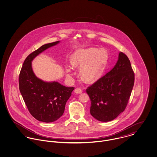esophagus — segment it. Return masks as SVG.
Wrapping results in <instances>:
<instances>
[{
	"label": "esophagus",
	"mask_w": 157,
	"mask_h": 157,
	"mask_svg": "<svg viewBox=\"0 0 157 157\" xmlns=\"http://www.w3.org/2000/svg\"><path fill=\"white\" fill-rule=\"evenodd\" d=\"M74 92L76 94H80L82 93V89L81 88H79V87H77L76 88L75 90H74Z\"/></svg>",
	"instance_id": "1"
}]
</instances>
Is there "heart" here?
Instances as JSON below:
<instances>
[{
	"instance_id": "obj_1",
	"label": "heart",
	"mask_w": 157,
	"mask_h": 157,
	"mask_svg": "<svg viewBox=\"0 0 157 157\" xmlns=\"http://www.w3.org/2000/svg\"><path fill=\"white\" fill-rule=\"evenodd\" d=\"M108 53L104 49L96 48L80 49L71 57V64L81 66L80 74L84 80L92 82L98 80L103 73L108 61ZM67 75L71 77L72 70L70 66L65 69Z\"/></svg>"
}]
</instances>
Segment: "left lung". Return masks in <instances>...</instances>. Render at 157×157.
I'll return each mask as SVG.
<instances>
[{
    "label": "left lung",
    "mask_w": 157,
    "mask_h": 157,
    "mask_svg": "<svg viewBox=\"0 0 157 157\" xmlns=\"http://www.w3.org/2000/svg\"><path fill=\"white\" fill-rule=\"evenodd\" d=\"M134 82L130 60L121 52L114 68L86 89L91 102L90 114L103 122L115 119L124 111Z\"/></svg>",
    "instance_id": "obj_1"
}]
</instances>
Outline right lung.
I'll return each instance as SVG.
<instances>
[{"label": "right lung", "mask_w": 157, "mask_h": 157, "mask_svg": "<svg viewBox=\"0 0 157 157\" xmlns=\"http://www.w3.org/2000/svg\"><path fill=\"white\" fill-rule=\"evenodd\" d=\"M59 43L45 44L30 53L23 63L19 76L20 91L29 112L36 120L45 123L53 122L63 115L74 88L39 78L33 72L32 62L38 55Z\"/></svg>", "instance_id": "right-lung-1"}]
</instances>
